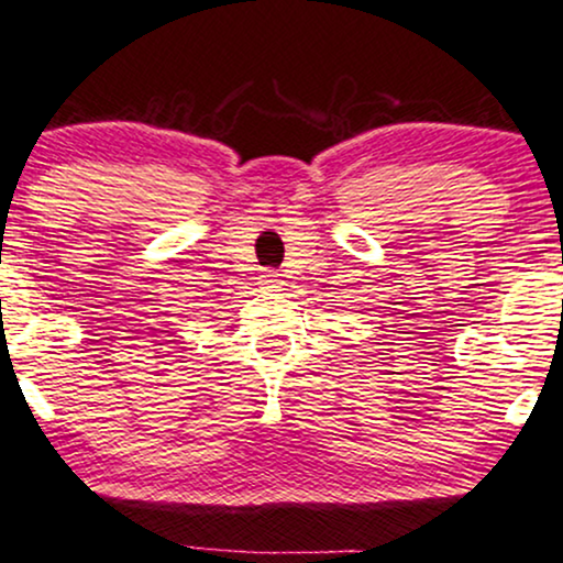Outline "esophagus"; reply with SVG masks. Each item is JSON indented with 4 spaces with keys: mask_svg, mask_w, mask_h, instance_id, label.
Wrapping results in <instances>:
<instances>
[{
    "mask_svg": "<svg viewBox=\"0 0 563 563\" xmlns=\"http://www.w3.org/2000/svg\"><path fill=\"white\" fill-rule=\"evenodd\" d=\"M261 284L263 287H279L282 279L279 274H274V271H266V274H261Z\"/></svg>",
    "mask_w": 563,
    "mask_h": 563,
    "instance_id": "esophagus-1",
    "label": "esophagus"
}]
</instances>
